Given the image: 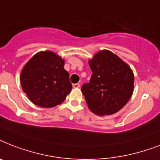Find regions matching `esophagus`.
Instances as JSON below:
<instances>
[{"label": "esophagus", "instance_id": "esophagus-1", "mask_svg": "<svg viewBox=\"0 0 160 160\" xmlns=\"http://www.w3.org/2000/svg\"><path fill=\"white\" fill-rule=\"evenodd\" d=\"M80 85L79 83H76V84H73V87L74 88H80Z\"/></svg>", "mask_w": 160, "mask_h": 160}]
</instances>
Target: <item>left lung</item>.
I'll return each instance as SVG.
<instances>
[{"instance_id": "left-lung-1", "label": "left lung", "mask_w": 160, "mask_h": 160, "mask_svg": "<svg viewBox=\"0 0 160 160\" xmlns=\"http://www.w3.org/2000/svg\"><path fill=\"white\" fill-rule=\"evenodd\" d=\"M92 75L81 87L88 107L97 115L116 113L126 105L134 91L133 71L126 63L107 50L89 61Z\"/></svg>"}]
</instances>
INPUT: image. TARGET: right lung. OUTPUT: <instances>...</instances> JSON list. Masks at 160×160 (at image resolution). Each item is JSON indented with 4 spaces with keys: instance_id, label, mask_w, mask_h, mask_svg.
Returning <instances> with one entry per match:
<instances>
[{
    "instance_id": "add662e5",
    "label": "right lung",
    "mask_w": 160,
    "mask_h": 160,
    "mask_svg": "<svg viewBox=\"0 0 160 160\" xmlns=\"http://www.w3.org/2000/svg\"><path fill=\"white\" fill-rule=\"evenodd\" d=\"M65 60L52 51L36 53L21 73L23 91L34 105L52 108L65 100L72 90Z\"/></svg>"
}]
</instances>
